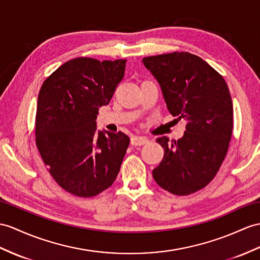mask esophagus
Here are the masks:
<instances>
[{"mask_svg": "<svg viewBox=\"0 0 260 260\" xmlns=\"http://www.w3.org/2000/svg\"><path fill=\"white\" fill-rule=\"evenodd\" d=\"M149 142V139L145 137H132L131 138V144L132 145H143Z\"/></svg>", "mask_w": 260, "mask_h": 260, "instance_id": "esophagus-1", "label": "esophagus"}]
</instances>
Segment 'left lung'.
Here are the masks:
<instances>
[{
  "mask_svg": "<svg viewBox=\"0 0 260 260\" xmlns=\"http://www.w3.org/2000/svg\"><path fill=\"white\" fill-rule=\"evenodd\" d=\"M168 109L186 121L184 136L156 139L164 149L152 175L166 191L184 196L204 188L223 163L233 134V103L225 79L201 57L174 52L144 57Z\"/></svg>",
  "mask_w": 260,
  "mask_h": 260,
  "instance_id": "8db88e82",
  "label": "left lung"
}]
</instances>
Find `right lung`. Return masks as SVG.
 <instances>
[{"label": "right lung", "mask_w": 260, "mask_h": 260, "mask_svg": "<svg viewBox=\"0 0 260 260\" xmlns=\"http://www.w3.org/2000/svg\"><path fill=\"white\" fill-rule=\"evenodd\" d=\"M125 62L78 57L57 68L40 90L36 147L57 184L79 198L112 185L129 147L122 132L96 130L99 108L110 103Z\"/></svg>", "instance_id": "right-lung-1"}]
</instances>
